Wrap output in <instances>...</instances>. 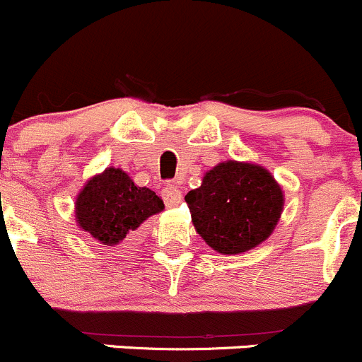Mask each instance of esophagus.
I'll return each mask as SVG.
<instances>
[{
	"label": "esophagus",
	"mask_w": 362,
	"mask_h": 362,
	"mask_svg": "<svg viewBox=\"0 0 362 362\" xmlns=\"http://www.w3.org/2000/svg\"><path fill=\"white\" fill-rule=\"evenodd\" d=\"M162 197L163 200H165L167 206H177V204H181L182 200V193L176 182H167L165 188H163L162 192Z\"/></svg>",
	"instance_id": "obj_1"
}]
</instances>
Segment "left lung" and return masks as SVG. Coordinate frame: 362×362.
Segmentation results:
<instances>
[{"label":"left lung","mask_w":362,"mask_h":362,"mask_svg":"<svg viewBox=\"0 0 362 362\" xmlns=\"http://www.w3.org/2000/svg\"><path fill=\"white\" fill-rule=\"evenodd\" d=\"M200 238L223 255L248 252L266 241L284 211V192L273 174L255 163H218L185 197Z\"/></svg>","instance_id":"obj_1"}]
</instances>
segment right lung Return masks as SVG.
I'll return each instance as SVG.
<instances>
[{"label": "right lung", "instance_id": "obj_1", "mask_svg": "<svg viewBox=\"0 0 362 362\" xmlns=\"http://www.w3.org/2000/svg\"><path fill=\"white\" fill-rule=\"evenodd\" d=\"M163 207V200L153 189L135 185L124 170L107 167L77 195L75 220L100 245L114 246Z\"/></svg>", "mask_w": 362, "mask_h": 362}]
</instances>
